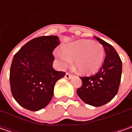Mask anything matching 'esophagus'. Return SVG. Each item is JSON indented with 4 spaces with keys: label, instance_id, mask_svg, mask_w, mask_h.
<instances>
[{
    "label": "esophagus",
    "instance_id": "esophagus-1",
    "mask_svg": "<svg viewBox=\"0 0 132 132\" xmlns=\"http://www.w3.org/2000/svg\"><path fill=\"white\" fill-rule=\"evenodd\" d=\"M64 78L67 79H70L72 78V75L70 73H66L65 76H64Z\"/></svg>",
    "mask_w": 132,
    "mask_h": 132
}]
</instances>
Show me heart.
Returning <instances> with one entry per match:
<instances>
[{"mask_svg":"<svg viewBox=\"0 0 132 132\" xmlns=\"http://www.w3.org/2000/svg\"><path fill=\"white\" fill-rule=\"evenodd\" d=\"M56 56L62 65L66 66L74 60L80 73L90 74L100 68L104 59V49L98 42L81 39L64 46L62 52L58 51Z\"/></svg>","mask_w":132,"mask_h":132,"instance_id":"heart-1","label":"heart"}]
</instances>
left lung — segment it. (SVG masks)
I'll return each mask as SVG.
<instances>
[{
	"label": "left lung",
	"mask_w": 132,
	"mask_h": 132,
	"mask_svg": "<svg viewBox=\"0 0 132 132\" xmlns=\"http://www.w3.org/2000/svg\"><path fill=\"white\" fill-rule=\"evenodd\" d=\"M104 46L106 53L102 67L98 72L91 76L81 77L82 84L76 93L86 104L101 106L110 101L118 92L122 62L117 51L110 44L95 37Z\"/></svg>",
	"instance_id": "8db88e82"
}]
</instances>
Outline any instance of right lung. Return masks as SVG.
Wrapping results in <instances>:
<instances>
[{
    "mask_svg": "<svg viewBox=\"0 0 132 132\" xmlns=\"http://www.w3.org/2000/svg\"><path fill=\"white\" fill-rule=\"evenodd\" d=\"M59 45L56 36H42L25 44L14 56L9 73L11 91L20 106L31 111L45 107L63 71L53 68V50Z\"/></svg>",
    "mask_w": 132,
    "mask_h": 132,
    "instance_id": "add662e5",
    "label": "right lung"
}]
</instances>
